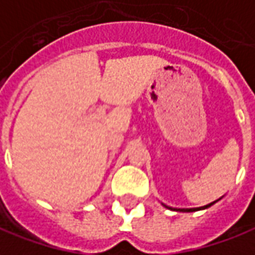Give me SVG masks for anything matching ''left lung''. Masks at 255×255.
Wrapping results in <instances>:
<instances>
[{"label":"left lung","instance_id":"obj_1","mask_svg":"<svg viewBox=\"0 0 255 255\" xmlns=\"http://www.w3.org/2000/svg\"><path fill=\"white\" fill-rule=\"evenodd\" d=\"M216 201H214V202H211V204H208V205H205V207H201V208H191V209H178V211H181V212H194V211H200V209H205V208H209L211 205H214Z\"/></svg>","mask_w":255,"mask_h":255}]
</instances>
